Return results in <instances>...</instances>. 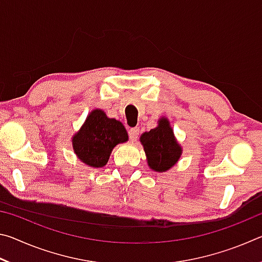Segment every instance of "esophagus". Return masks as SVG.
Instances as JSON below:
<instances>
[{"label": "esophagus", "instance_id": "34e87169", "mask_svg": "<svg viewBox=\"0 0 262 262\" xmlns=\"http://www.w3.org/2000/svg\"><path fill=\"white\" fill-rule=\"evenodd\" d=\"M128 134H129V137L132 141H136L137 137H139V135H140V128L139 127L132 128V129H129V132H128Z\"/></svg>", "mask_w": 262, "mask_h": 262}]
</instances>
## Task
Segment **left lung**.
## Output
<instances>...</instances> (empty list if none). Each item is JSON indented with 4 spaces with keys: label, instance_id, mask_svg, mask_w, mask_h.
<instances>
[{
    "label": "left lung",
    "instance_id": "8db88e82",
    "mask_svg": "<svg viewBox=\"0 0 262 262\" xmlns=\"http://www.w3.org/2000/svg\"><path fill=\"white\" fill-rule=\"evenodd\" d=\"M140 142L143 145L148 166L161 173L173 167L183 155V148L177 141L166 117L159 119L156 128L144 132L140 137Z\"/></svg>",
    "mask_w": 262,
    "mask_h": 262
}]
</instances>
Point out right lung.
Masks as SVG:
<instances>
[{
    "label": "right lung",
    "mask_w": 262,
    "mask_h": 262,
    "mask_svg": "<svg viewBox=\"0 0 262 262\" xmlns=\"http://www.w3.org/2000/svg\"><path fill=\"white\" fill-rule=\"evenodd\" d=\"M128 141L125 126L108 118L103 110L95 108L72 139L74 152L82 163L100 168L107 164L115 145Z\"/></svg>",
    "instance_id": "1"
}]
</instances>
